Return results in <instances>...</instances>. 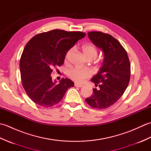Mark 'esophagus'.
Segmentation results:
<instances>
[{
  "instance_id": "34e87169",
  "label": "esophagus",
  "mask_w": 151,
  "mask_h": 151,
  "mask_svg": "<svg viewBox=\"0 0 151 151\" xmlns=\"http://www.w3.org/2000/svg\"><path fill=\"white\" fill-rule=\"evenodd\" d=\"M75 86H76V87H77V88H82V87H83V85L77 84V83H75Z\"/></svg>"
}]
</instances>
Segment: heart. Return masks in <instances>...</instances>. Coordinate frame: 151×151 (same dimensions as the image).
I'll return each instance as SVG.
<instances>
[{"label": "heart", "instance_id": "heart-1", "mask_svg": "<svg viewBox=\"0 0 151 151\" xmlns=\"http://www.w3.org/2000/svg\"><path fill=\"white\" fill-rule=\"evenodd\" d=\"M73 49L67 51L65 55V59L68 60L70 54L73 52ZM82 52L86 58L94 59L97 56V50L96 47L93 45H86L82 47ZM69 77L77 83H82L86 79L90 77L91 76V71L87 69H81L76 67L71 69L69 72Z\"/></svg>", "mask_w": 151, "mask_h": 151}]
</instances>
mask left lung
Returning a JSON list of instances; mask_svg holds the SVG:
<instances>
[{
  "label": "left lung",
  "instance_id": "1",
  "mask_svg": "<svg viewBox=\"0 0 151 151\" xmlns=\"http://www.w3.org/2000/svg\"><path fill=\"white\" fill-rule=\"evenodd\" d=\"M89 39L103 52L104 60L91 82L99 89L86 99L92 108L104 109L115 103L126 90L130 81V65L126 50L110 34L101 32L88 33Z\"/></svg>",
  "mask_w": 151,
  "mask_h": 151
}]
</instances>
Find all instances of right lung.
I'll use <instances>...</instances> for the list:
<instances>
[{
    "mask_svg": "<svg viewBox=\"0 0 151 151\" xmlns=\"http://www.w3.org/2000/svg\"><path fill=\"white\" fill-rule=\"evenodd\" d=\"M81 32L53 30L33 37L25 46L20 60L22 86L32 101L43 107H51L62 100L74 82L62 78L59 84L51 73L62 65L67 51L85 37Z\"/></svg>",
    "mask_w": 151,
    "mask_h": 151,
    "instance_id": "add662e5",
    "label": "right lung"
}]
</instances>
